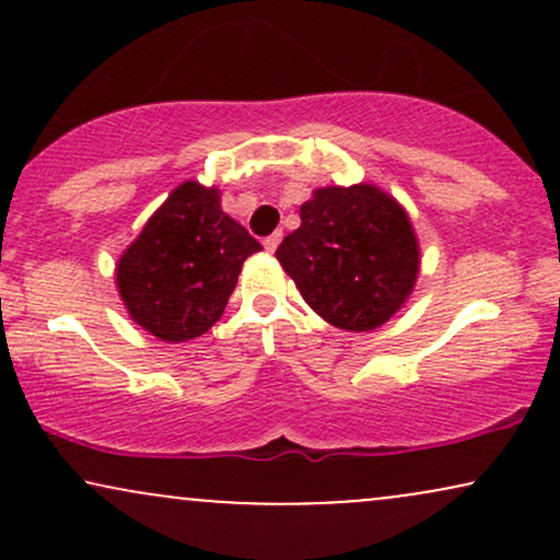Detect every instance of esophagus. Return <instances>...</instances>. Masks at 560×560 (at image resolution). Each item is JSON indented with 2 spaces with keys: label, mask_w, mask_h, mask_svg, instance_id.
I'll return each mask as SVG.
<instances>
[{
  "label": "esophagus",
  "mask_w": 560,
  "mask_h": 560,
  "mask_svg": "<svg viewBox=\"0 0 560 560\" xmlns=\"http://www.w3.org/2000/svg\"><path fill=\"white\" fill-rule=\"evenodd\" d=\"M279 242H281V231H273L271 236H266V240H262V247H266V253H276Z\"/></svg>",
  "instance_id": "34e87169"
}]
</instances>
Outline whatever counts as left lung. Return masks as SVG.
<instances>
[{
  "label": "left lung",
  "instance_id": "obj_1",
  "mask_svg": "<svg viewBox=\"0 0 560 560\" xmlns=\"http://www.w3.org/2000/svg\"><path fill=\"white\" fill-rule=\"evenodd\" d=\"M276 249L302 300L345 331H374L419 279L421 253L405 208L374 184L324 186Z\"/></svg>",
  "mask_w": 560,
  "mask_h": 560
}]
</instances>
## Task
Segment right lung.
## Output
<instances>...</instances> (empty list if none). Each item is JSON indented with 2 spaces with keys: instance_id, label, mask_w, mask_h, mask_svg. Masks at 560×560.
<instances>
[{
  "instance_id": "1",
  "label": "right lung",
  "mask_w": 560,
  "mask_h": 560,
  "mask_svg": "<svg viewBox=\"0 0 560 560\" xmlns=\"http://www.w3.org/2000/svg\"><path fill=\"white\" fill-rule=\"evenodd\" d=\"M260 249L223 213L215 186L184 182L120 255L115 284L141 329L163 342H186L223 316L244 260Z\"/></svg>"
}]
</instances>
